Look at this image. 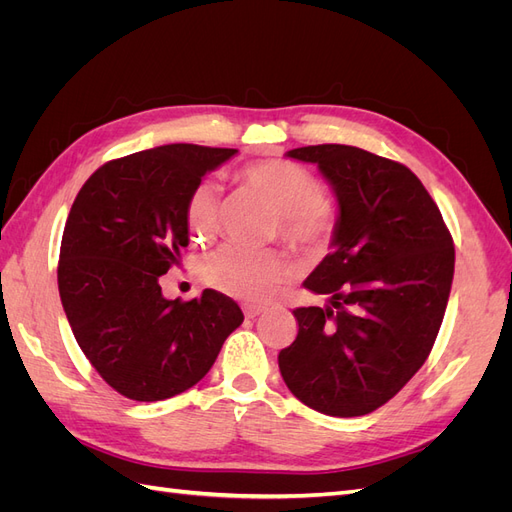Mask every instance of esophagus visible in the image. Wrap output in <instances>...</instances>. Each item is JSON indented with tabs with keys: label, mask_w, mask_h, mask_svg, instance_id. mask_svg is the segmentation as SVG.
<instances>
[{
	"label": "esophagus",
	"mask_w": 512,
	"mask_h": 512,
	"mask_svg": "<svg viewBox=\"0 0 512 512\" xmlns=\"http://www.w3.org/2000/svg\"><path fill=\"white\" fill-rule=\"evenodd\" d=\"M262 312H265V307H260V305H250V303L243 305L245 318H256V316H260Z\"/></svg>",
	"instance_id": "1"
}]
</instances>
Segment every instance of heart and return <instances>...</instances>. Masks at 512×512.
I'll return each mask as SVG.
<instances>
[{
	"label": "heart",
	"mask_w": 512,
	"mask_h": 512,
	"mask_svg": "<svg viewBox=\"0 0 512 512\" xmlns=\"http://www.w3.org/2000/svg\"><path fill=\"white\" fill-rule=\"evenodd\" d=\"M237 179L273 207L277 235L292 252L309 258L327 252L337 228V211L314 173L290 160H262L243 166ZM220 211V185L211 179L198 181L185 200L190 235L196 241L209 239L218 230ZM200 273L220 292L245 301H267L286 280L288 262L271 250L222 245L203 258Z\"/></svg>",
	"instance_id": "b5f03b06"
}]
</instances>
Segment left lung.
I'll list each match as a JSON object with an SVG mask.
<instances>
[{
    "mask_svg": "<svg viewBox=\"0 0 512 512\" xmlns=\"http://www.w3.org/2000/svg\"><path fill=\"white\" fill-rule=\"evenodd\" d=\"M288 158L318 164L339 220L333 252L303 286L331 294L297 307L299 333L277 356L290 393L329 416H363L393 399L436 342L455 273L442 213L412 170L350 145H309Z\"/></svg>",
    "mask_w": 512,
    "mask_h": 512,
    "instance_id": "1",
    "label": "left lung"
}]
</instances>
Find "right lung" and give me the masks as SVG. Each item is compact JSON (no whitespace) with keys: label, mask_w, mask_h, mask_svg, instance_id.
I'll list each match as a JSON object with an SVG mask.
<instances>
[{"label":"right lung","mask_w":512,"mask_h":512,"mask_svg":"<svg viewBox=\"0 0 512 512\" xmlns=\"http://www.w3.org/2000/svg\"><path fill=\"white\" fill-rule=\"evenodd\" d=\"M237 149L164 145L102 164L76 194L57 284L76 344L102 380L134 401L188 391L243 322L218 290L162 297L160 275L188 247L185 200Z\"/></svg>","instance_id":"add662e5"}]
</instances>
